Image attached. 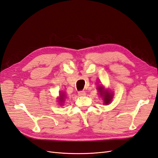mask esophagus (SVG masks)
<instances>
[{
	"label": "esophagus",
	"mask_w": 158,
	"mask_h": 158,
	"mask_svg": "<svg viewBox=\"0 0 158 158\" xmlns=\"http://www.w3.org/2000/svg\"><path fill=\"white\" fill-rule=\"evenodd\" d=\"M78 95L79 96H84V95H85V92L84 91H79L78 92Z\"/></svg>",
	"instance_id": "34e87169"
}]
</instances>
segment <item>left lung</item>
<instances>
[{"label": "left lung", "instance_id": "obj_1", "mask_svg": "<svg viewBox=\"0 0 158 158\" xmlns=\"http://www.w3.org/2000/svg\"><path fill=\"white\" fill-rule=\"evenodd\" d=\"M98 90L100 93V95L102 97H103L104 103L106 105H107L110 103V102H111V100L112 99V94H111V93L107 91H105L103 86L99 87Z\"/></svg>", "mask_w": 158, "mask_h": 158}]
</instances>
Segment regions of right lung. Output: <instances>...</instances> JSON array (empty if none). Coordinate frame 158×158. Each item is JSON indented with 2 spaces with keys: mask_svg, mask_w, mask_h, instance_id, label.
I'll use <instances>...</instances> for the list:
<instances>
[{
  "mask_svg": "<svg viewBox=\"0 0 158 158\" xmlns=\"http://www.w3.org/2000/svg\"><path fill=\"white\" fill-rule=\"evenodd\" d=\"M64 95H63V94H62L61 95H60V101H59V102H63V101H64Z\"/></svg>",
  "mask_w": 158,
  "mask_h": 158,
  "instance_id": "1",
  "label": "right lung"
}]
</instances>
